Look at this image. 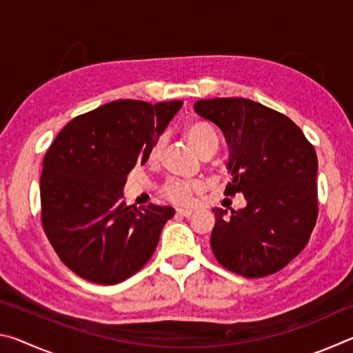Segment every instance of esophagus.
Segmentation results:
<instances>
[{
	"label": "esophagus",
	"mask_w": 353,
	"mask_h": 353,
	"mask_svg": "<svg viewBox=\"0 0 353 353\" xmlns=\"http://www.w3.org/2000/svg\"><path fill=\"white\" fill-rule=\"evenodd\" d=\"M176 213L179 214V216H183V218H190L191 214H193V212H191V210H183V208H179Z\"/></svg>",
	"instance_id": "esophagus-1"
}]
</instances>
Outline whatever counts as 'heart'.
<instances>
[{
    "label": "heart",
    "instance_id": "heart-1",
    "mask_svg": "<svg viewBox=\"0 0 353 353\" xmlns=\"http://www.w3.org/2000/svg\"><path fill=\"white\" fill-rule=\"evenodd\" d=\"M185 139L188 140L190 146L194 149L199 155L205 151H216L218 148V137L216 132L210 123L207 121H191L187 128H185ZM163 148V137H159L154 141L149 152V159L155 160L160 155V151ZM198 188V185L193 182L181 181V179H172V181L166 182L163 187V194L166 199H170L174 204H188L191 201V193Z\"/></svg>",
    "mask_w": 353,
    "mask_h": 353
}]
</instances>
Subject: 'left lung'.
I'll list each match as a JSON object with an SVG mask.
<instances>
[{
  "label": "left lung",
  "mask_w": 353,
  "mask_h": 353,
  "mask_svg": "<svg viewBox=\"0 0 353 353\" xmlns=\"http://www.w3.org/2000/svg\"><path fill=\"white\" fill-rule=\"evenodd\" d=\"M194 112L223 130L232 182L224 194H244L240 210L213 208L210 246L225 270L270 276L302 252L318 219V157L297 124L244 98L201 99Z\"/></svg>",
  "instance_id": "1"
}]
</instances>
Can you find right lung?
<instances>
[{
	"label": "right lung",
	"instance_id": "right-lung-1",
	"mask_svg": "<svg viewBox=\"0 0 353 353\" xmlns=\"http://www.w3.org/2000/svg\"><path fill=\"white\" fill-rule=\"evenodd\" d=\"M182 104L112 101L71 119L46 151L41 224L59 259L79 277L115 285L152 256L174 208L126 205L123 188Z\"/></svg>",
	"mask_w": 353,
	"mask_h": 353
}]
</instances>
